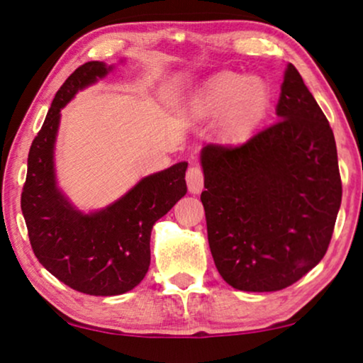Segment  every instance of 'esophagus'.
<instances>
[{
    "mask_svg": "<svg viewBox=\"0 0 363 363\" xmlns=\"http://www.w3.org/2000/svg\"><path fill=\"white\" fill-rule=\"evenodd\" d=\"M203 183H205V175H203V170L198 165H193L188 168L186 172V185L188 190L193 195L200 193L203 190Z\"/></svg>",
    "mask_w": 363,
    "mask_h": 363,
    "instance_id": "1",
    "label": "esophagus"
}]
</instances>
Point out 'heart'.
I'll return each instance as SVG.
<instances>
[{"label": "heart", "mask_w": 363, "mask_h": 363, "mask_svg": "<svg viewBox=\"0 0 363 363\" xmlns=\"http://www.w3.org/2000/svg\"><path fill=\"white\" fill-rule=\"evenodd\" d=\"M269 102V87L259 77L225 72L213 79L193 101L190 116L195 121H215L221 116L223 137L241 140L262 122Z\"/></svg>", "instance_id": "heart-1"}]
</instances>
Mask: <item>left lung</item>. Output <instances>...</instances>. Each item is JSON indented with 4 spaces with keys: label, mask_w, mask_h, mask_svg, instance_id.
Returning <instances> with one entry per match:
<instances>
[{
    "label": "left lung",
    "mask_w": 363,
    "mask_h": 363,
    "mask_svg": "<svg viewBox=\"0 0 363 363\" xmlns=\"http://www.w3.org/2000/svg\"><path fill=\"white\" fill-rule=\"evenodd\" d=\"M276 118L241 145L210 143L200 155L213 259L240 291H281L319 264L342 201L334 132L292 64Z\"/></svg>",
    "instance_id": "obj_1"
}]
</instances>
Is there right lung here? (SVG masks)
I'll use <instances>...</instances> for the list:
<instances>
[{
	"instance_id": "add662e5",
	"label": "right lung",
	"mask_w": 363,
	"mask_h": 363,
	"mask_svg": "<svg viewBox=\"0 0 363 363\" xmlns=\"http://www.w3.org/2000/svg\"><path fill=\"white\" fill-rule=\"evenodd\" d=\"M112 66L91 61L77 67L59 89L28 155L21 210L39 262L64 284L89 296L132 291L150 266L155 223L185 196L188 163L180 162L142 178L104 210L79 211L57 188L54 170L61 108Z\"/></svg>"
}]
</instances>
